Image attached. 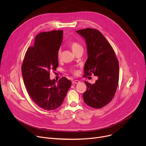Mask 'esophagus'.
Listing matches in <instances>:
<instances>
[{"mask_svg":"<svg viewBox=\"0 0 146 146\" xmlns=\"http://www.w3.org/2000/svg\"><path fill=\"white\" fill-rule=\"evenodd\" d=\"M72 83H73V84H78V83H80V81H79V80H73V81H72Z\"/></svg>","mask_w":146,"mask_h":146,"instance_id":"esophagus-1","label":"esophagus"}]
</instances>
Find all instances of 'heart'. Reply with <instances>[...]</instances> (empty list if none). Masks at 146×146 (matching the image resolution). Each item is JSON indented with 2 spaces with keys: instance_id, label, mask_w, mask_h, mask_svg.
<instances>
[{
  "instance_id": "1",
  "label": "heart",
  "mask_w": 146,
  "mask_h": 146,
  "mask_svg": "<svg viewBox=\"0 0 146 146\" xmlns=\"http://www.w3.org/2000/svg\"><path fill=\"white\" fill-rule=\"evenodd\" d=\"M69 46H70V47L71 48L72 50L74 52H75L76 51H77L78 50H79V49H80V48H82V47H81V46L78 43L76 42V41H71V42L69 43ZM60 57H61V54H60V52L59 51L58 53V58L59 59H60ZM71 72H72V73H74V74L76 73V72H76L75 70H74V69H72V70H71Z\"/></svg>"
}]
</instances>
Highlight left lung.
I'll return each mask as SVG.
<instances>
[{"mask_svg": "<svg viewBox=\"0 0 146 146\" xmlns=\"http://www.w3.org/2000/svg\"><path fill=\"white\" fill-rule=\"evenodd\" d=\"M76 32L84 37L88 59L84 74L98 76L94 84L85 81L87 90L82 96L84 102L92 108L100 109L111 102L118 87L119 64L115 54L106 38L97 29L86 28Z\"/></svg>", "mask_w": 146, "mask_h": 146, "instance_id": "left-lung-1", "label": "left lung"}]
</instances>
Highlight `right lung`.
<instances>
[{
    "label": "right lung",
    "mask_w": 146,
    "mask_h": 146,
    "mask_svg": "<svg viewBox=\"0 0 146 146\" xmlns=\"http://www.w3.org/2000/svg\"><path fill=\"white\" fill-rule=\"evenodd\" d=\"M63 31L40 32L27 50L22 64V75L28 94L40 108L52 110L64 102L72 82L64 77L56 84L50 78V70L58 66V53Z\"/></svg>",
    "instance_id": "1"
}]
</instances>
